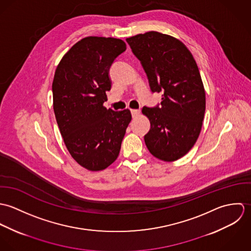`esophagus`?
<instances>
[{
  "instance_id": "obj_1",
  "label": "esophagus",
  "mask_w": 251,
  "mask_h": 251,
  "mask_svg": "<svg viewBox=\"0 0 251 251\" xmlns=\"http://www.w3.org/2000/svg\"><path fill=\"white\" fill-rule=\"evenodd\" d=\"M131 114H132V117H133V118H136L137 116H139L140 110H138V109H132V110H131Z\"/></svg>"
}]
</instances>
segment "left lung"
<instances>
[{"label":"left lung","instance_id":"obj_1","mask_svg":"<svg viewBox=\"0 0 251 251\" xmlns=\"http://www.w3.org/2000/svg\"><path fill=\"white\" fill-rule=\"evenodd\" d=\"M126 41L143 66L151 90L163 93L159 107L142 109L151 123L146 146L160 160H178L196 143L205 115L206 94L197 64L174 36L151 31Z\"/></svg>","mask_w":251,"mask_h":251}]
</instances>
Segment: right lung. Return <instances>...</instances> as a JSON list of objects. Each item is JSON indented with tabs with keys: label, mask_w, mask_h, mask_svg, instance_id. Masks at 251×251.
Wrapping results in <instances>:
<instances>
[{
	"label": "right lung",
	"mask_w": 251,
	"mask_h": 251,
	"mask_svg": "<svg viewBox=\"0 0 251 251\" xmlns=\"http://www.w3.org/2000/svg\"><path fill=\"white\" fill-rule=\"evenodd\" d=\"M126 49L119 38L87 36L64 55L55 72L53 108L60 132L72 158L90 171L104 170L117 159L131 121L128 109L103 106L110 67Z\"/></svg>",
	"instance_id": "right-lung-1"
}]
</instances>
